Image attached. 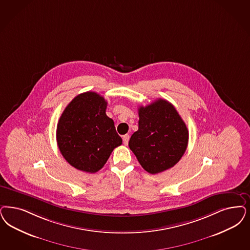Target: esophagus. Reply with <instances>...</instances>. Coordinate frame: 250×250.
I'll return each instance as SVG.
<instances>
[{"mask_svg": "<svg viewBox=\"0 0 250 250\" xmlns=\"http://www.w3.org/2000/svg\"><path fill=\"white\" fill-rule=\"evenodd\" d=\"M129 138V135H125V136L123 137V141H124V144H125V145H127V144H128Z\"/></svg>", "mask_w": 250, "mask_h": 250, "instance_id": "1", "label": "esophagus"}]
</instances>
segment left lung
<instances>
[{"label":"left lung","mask_w":250,"mask_h":250,"mask_svg":"<svg viewBox=\"0 0 250 250\" xmlns=\"http://www.w3.org/2000/svg\"><path fill=\"white\" fill-rule=\"evenodd\" d=\"M138 130L130 138V149L146 172L156 174L173 167L186 152L188 130L169 102L158 99L138 108Z\"/></svg>","instance_id":"left-lung-1"}]
</instances>
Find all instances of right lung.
Returning <instances> with one entry per match:
<instances>
[{"instance_id": "1", "label": "right lung", "mask_w": 250, "mask_h": 250, "mask_svg": "<svg viewBox=\"0 0 250 250\" xmlns=\"http://www.w3.org/2000/svg\"><path fill=\"white\" fill-rule=\"evenodd\" d=\"M107 102L96 92L75 97L61 115L56 139L66 162L83 172L101 170L112 150L122 144L113 120L106 115Z\"/></svg>"}]
</instances>
